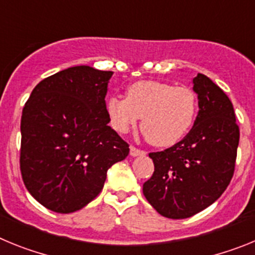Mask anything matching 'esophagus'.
<instances>
[{"instance_id":"34e87169","label":"esophagus","mask_w":255,"mask_h":255,"mask_svg":"<svg viewBox=\"0 0 255 255\" xmlns=\"http://www.w3.org/2000/svg\"><path fill=\"white\" fill-rule=\"evenodd\" d=\"M130 155L131 157H139V155H145V152L135 147H130Z\"/></svg>"}]
</instances>
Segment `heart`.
<instances>
[{
    "label": "heart",
    "instance_id": "heart-1",
    "mask_svg": "<svg viewBox=\"0 0 255 255\" xmlns=\"http://www.w3.org/2000/svg\"><path fill=\"white\" fill-rule=\"evenodd\" d=\"M106 111L111 126L126 134L141 117V130L155 147H170L181 140L194 125L198 97L189 87L155 80L135 82L126 98L110 97Z\"/></svg>",
    "mask_w": 255,
    "mask_h": 255
}]
</instances>
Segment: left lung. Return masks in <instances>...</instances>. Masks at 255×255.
<instances>
[{
	"mask_svg": "<svg viewBox=\"0 0 255 255\" xmlns=\"http://www.w3.org/2000/svg\"><path fill=\"white\" fill-rule=\"evenodd\" d=\"M198 94L194 126L185 138L149 153L154 172L143 194L163 217L180 220L215 203L233 179L240 131L231 101L208 76L193 79Z\"/></svg>",
	"mask_w": 255,
	"mask_h": 255,
	"instance_id": "left-lung-1",
	"label": "left lung"
}]
</instances>
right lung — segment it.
I'll return each instance as SVG.
<instances>
[{
	"label": "right lung",
	"instance_id": "right-lung-1",
	"mask_svg": "<svg viewBox=\"0 0 255 255\" xmlns=\"http://www.w3.org/2000/svg\"><path fill=\"white\" fill-rule=\"evenodd\" d=\"M112 74L85 65L65 69L35 85L22 108V181L51 211L87 206L102 190L108 168L129 154V144L108 126Z\"/></svg>",
	"mask_w": 255,
	"mask_h": 255
}]
</instances>
